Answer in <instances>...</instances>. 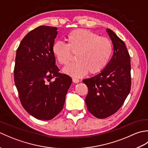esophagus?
Listing matches in <instances>:
<instances>
[{
    "mask_svg": "<svg viewBox=\"0 0 148 148\" xmlns=\"http://www.w3.org/2000/svg\"><path fill=\"white\" fill-rule=\"evenodd\" d=\"M72 81H73L74 83H77L79 82V79H78L77 78H76V77H73L72 78Z\"/></svg>",
    "mask_w": 148,
    "mask_h": 148,
    "instance_id": "1",
    "label": "esophagus"
}]
</instances>
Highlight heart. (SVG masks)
Instances as JSON below:
<instances>
[{
  "label": "heart",
  "instance_id": "1",
  "mask_svg": "<svg viewBox=\"0 0 148 148\" xmlns=\"http://www.w3.org/2000/svg\"><path fill=\"white\" fill-rule=\"evenodd\" d=\"M67 43L56 41L52 53L60 64L66 65L73 53H76L77 62L68 65L63 71L72 77H81L90 72L97 74L108 65L112 53V42L108 38L85 29L72 31L67 37Z\"/></svg>",
  "mask_w": 148,
  "mask_h": 148
}]
</instances>
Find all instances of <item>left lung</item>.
I'll return each instance as SVG.
<instances>
[{"label":"left lung","mask_w":148,"mask_h":148,"mask_svg":"<svg viewBox=\"0 0 148 148\" xmlns=\"http://www.w3.org/2000/svg\"><path fill=\"white\" fill-rule=\"evenodd\" d=\"M114 53L103 70L83 80L88 88L85 102L88 111L100 119L114 114L123 104L131 88L130 57L126 45L112 30L106 29Z\"/></svg>","instance_id":"left-lung-1"}]
</instances>
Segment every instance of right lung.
<instances>
[{
	"label": "right lung",
	"instance_id": "obj_1",
	"mask_svg": "<svg viewBox=\"0 0 148 148\" xmlns=\"http://www.w3.org/2000/svg\"><path fill=\"white\" fill-rule=\"evenodd\" d=\"M57 28L39 26L22 39L16 50L14 78L23 108L38 119L50 120L60 112L71 85L59 72L52 46Z\"/></svg>",
	"mask_w": 148,
	"mask_h": 148
}]
</instances>
